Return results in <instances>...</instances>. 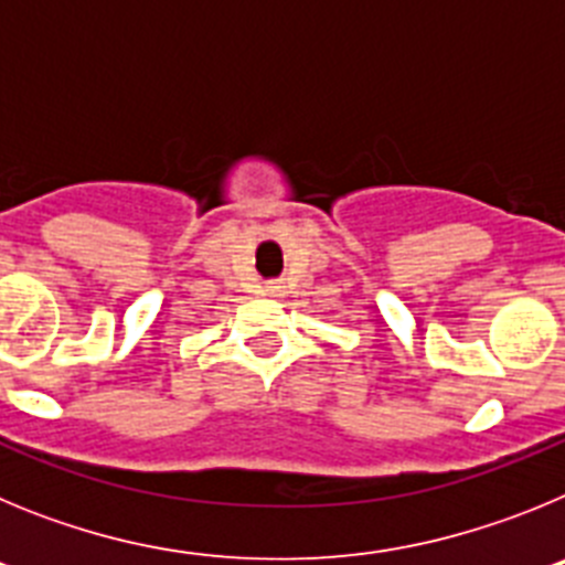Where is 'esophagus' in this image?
Listing matches in <instances>:
<instances>
[{"label": "esophagus", "instance_id": "34e87169", "mask_svg": "<svg viewBox=\"0 0 565 565\" xmlns=\"http://www.w3.org/2000/svg\"><path fill=\"white\" fill-rule=\"evenodd\" d=\"M277 288H279V286H274V282H268V286H266V294H277Z\"/></svg>", "mask_w": 565, "mask_h": 565}]
</instances>
